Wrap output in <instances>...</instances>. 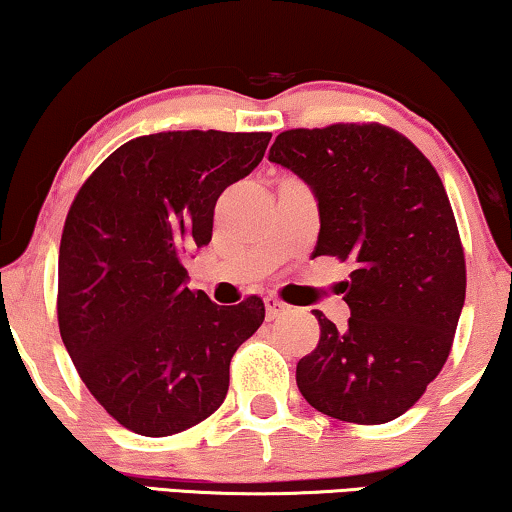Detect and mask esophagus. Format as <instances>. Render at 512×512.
Returning a JSON list of instances; mask_svg holds the SVG:
<instances>
[{
  "mask_svg": "<svg viewBox=\"0 0 512 512\" xmlns=\"http://www.w3.org/2000/svg\"><path fill=\"white\" fill-rule=\"evenodd\" d=\"M289 312V305L282 303V300L275 298V296H268L265 298V314H268V319H279L282 314Z\"/></svg>",
  "mask_w": 512,
  "mask_h": 512,
  "instance_id": "34e87169",
  "label": "esophagus"
}]
</instances>
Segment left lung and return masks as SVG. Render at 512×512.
Here are the masks:
<instances>
[{"label":"left lung","instance_id":"8db88e82","mask_svg":"<svg viewBox=\"0 0 512 512\" xmlns=\"http://www.w3.org/2000/svg\"><path fill=\"white\" fill-rule=\"evenodd\" d=\"M268 158L317 198L314 256L354 263L345 331L314 310L321 335L298 361L300 394L340 422H391L443 370L466 298L443 181L408 137L380 123L286 130Z\"/></svg>","mask_w":512,"mask_h":512}]
</instances>
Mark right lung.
<instances>
[{
    "label": "right lung",
    "mask_w": 512,
    "mask_h": 512,
    "mask_svg": "<svg viewBox=\"0 0 512 512\" xmlns=\"http://www.w3.org/2000/svg\"><path fill=\"white\" fill-rule=\"evenodd\" d=\"M270 132L177 130L130 139L69 207L58 324L97 403L139 436L200 424L223 403L230 359L263 300L216 305L188 289L184 258L212 240L214 207L263 160Z\"/></svg>",
    "instance_id": "right-lung-1"
}]
</instances>
